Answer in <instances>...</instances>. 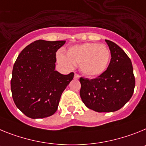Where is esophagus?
Masks as SVG:
<instances>
[{
    "instance_id": "obj_1",
    "label": "esophagus",
    "mask_w": 146,
    "mask_h": 146,
    "mask_svg": "<svg viewBox=\"0 0 146 146\" xmlns=\"http://www.w3.org/2000/svg\"><path fill=\"white\" fill-rule=\"evenodd\" d=\"M74 78L75 79H78V78H79V75H78L77 73H75Z\"/></svg>"
}]
</instances>
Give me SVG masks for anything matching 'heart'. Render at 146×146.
Instances as JSON below:
<instances>
[{"label": "heart", "instance_id": "heart-1", "mask_svg": "<svg viewBox=\"0 0 146 146\" xmlns=\"http://www.w3.org/2000/svg\"><path fill=\"white\" fill-rule=\"evenodd\" d=\"M110 59L107 46L96 42H87L70 48L67 56L59 52L57 61L68 68L79 65L81 71L89 77L100 76L106 70Z\"/></svg>", "mask_w": 146, "mask_h": 146}]
</instances>
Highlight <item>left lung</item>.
<instances>
[{"label":"left lung","instance_id":"left-lung-1","mask_svg":"<svg viewBox=\"0 0 146 146\" xmlns=\"http://www.w3.org/2000/svg\"><path fill=\"white\" fill-rule=\"evenodd\" d=\"M111 60L106 71L96 78H80V96L87 108L98 112H112L130 100L135 87L131 59L121 48L105 40Z\"/></svg>","mask_w":146,"mask_h":146}]
</instances>
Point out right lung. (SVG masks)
Segmentation results:
<instances>
[{
    "mask_svg": "<svg viewBox=\"0 0 146 146\" xmlns=\"http://www.w3.org/2000/svg\"><path fill=\"white\" fill-rule=\"evenodd\" d=\"M65 43L40 40L20 52L12 70L11 90L14 102L27 117L43 118L54 115L63 91L74 73L55 70L56 53Z\"/></svg>",
    "mask_w": 146,
    "mask_h": 146,
    "instance_id": "1",
    "label": "right lung"
}]
</instances>
